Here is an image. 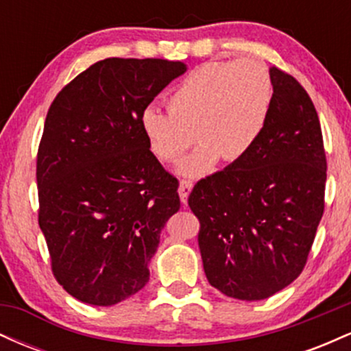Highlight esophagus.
Listing matches in <instances>:
<instances>
[{"mask_svg": "<svg viewBox=\"0 0 351 351\" xmlns=\"http://www.w3.org/2000/svg\"><path fill=\"white\" fill-rule=\"evenodd\" d=\"M193 189V183L189 180H181L180 181V186H178V195H180V199L181 203L186 204L188 203V196L189 193H191Z\"/></svg>", "mask_w": 351, "mask_h": 351, "instance_id": "34e87169", "label": "esophagus"}]
</instances>
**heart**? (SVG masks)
Segmentation results:
<instances>
[{
	"label": "heart",
	"mask_w": 351,
	"mask_h": 351,
	"mask_svg": "<svg viewBox=\"0 0 351 351\" xmlns=\"http://www.w3.org/2000/svg\"><path fill=\"white\" fill-rule=\"evenodd\" d=\"M272 79L254 59L215 60L196 67L167 100L168 114L145 107L140 125L153 155L176 162L198 140L201 143L178 165V173L201 178L223 158L237 163L254 150L264 134L272 107Z\"/></svg>",
	"instance_id": "b5f03b06"
}]
</instances>
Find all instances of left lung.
Listing matches in <instances>:
<instances>
[{
  "label": "left lung",
  "instance_id": "left-lung-1",
  "mask_svg": "<svg viewBox=\"0 0 351 351\" xmlns=\"http://www.w3.org/2000/svg\"><path fill=\"white\" fill-rule=\"evenodd\" d=\"M269 74L272 107L259 142L244 160L198 181L188 198L208 282L239 300L267 299L300 276L325 208L315 107L287 72Z\"/></svg>",
  "mask_w": 351,
  "mask_h": 351
}]
</instances>
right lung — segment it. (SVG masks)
I'll return each instance as SVG.
<instances>
[{
  "mask_svg": "<svg viewBox=\"0 0 351 351\" xmlns=\"http://www.w3.org/2000/svg\"><path fill=\"white\" fill-rule=\"evenodd\" d=\"M186 64L108 58L56 95L38 150L39 228L56 280L84 304L108 307L142 291L178 180L150 152L143 108Z\"/></svg>",
  "mask_w": 351,
  "mask_h": 351,
  "instance_id": "1",
  "label": "right lung"
}]
</instances>
